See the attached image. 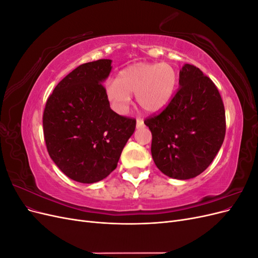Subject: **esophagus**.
Segmentation results:
<instances>
[{
  "mask_svg": "<svg viewBox=\"0 0 258 258\" xmlns=\"http://www.w3.org/2000/svg\"><path fill=\"white\" fill-rule=\"evenodd\" d=\"M142 127H144V121L142 120V119H137V128L139 129V128H142Z\"/></svg>",
  "mask_w": 258,
  "mask_h": 258,
  "instance_id": "obj_1",
  "label": "esophagus"
}]
</instances>
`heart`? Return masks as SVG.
Masks as SVG:
<instances>
[{
  "label": "heart",
  "instance_id": "heart-1",
  "mask_svg": "<svg viewBox=\"0 0 258 258\" xmlns=\"http://www.w3.org/2000/svg\"><path fill=\"white\" fill-rule=\"evenodd\" d=\"M177 85L175 70L168 63H140L122 69L117 80L106 84L105 96L114 111L126 113L136 93L139 106L146 113L162 111L172 99Z\"/></svg>",
  "mask_w": 258,
  "mask_h": 258
}]
</instances>
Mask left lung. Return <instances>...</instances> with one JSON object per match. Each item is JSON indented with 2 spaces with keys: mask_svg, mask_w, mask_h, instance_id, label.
<instances>
[{
  "mask_svg": "<svg viewBox=\"0 0 258 258\" xmlns=\"http://www.w3.org/2000/svg\"><path fill=\"white\" fill-rule=\"evenodd\" d=\"M179 88L160 114L145 119L152 156L163 174L196 177L210 166L224 142L225 108L216 86L198 68L184 64Z\"/></svg>",
  "mask_w": 258,
  "mask_h": 258,
  "instance_id": "8db88e82",
  "label": "left lung"
}]
</instances>
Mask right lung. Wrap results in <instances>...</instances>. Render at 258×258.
<instances>
[{
	"instance_id": "obj_1",
	"label": "right lung",
	"mask_w": 258,
	"mask_h": 258,
	"mask_svg": "<svg viewBox=\"0 0 258 258\" xmlns=\"http://www.w3.org/2000/svg\"><path fill=\"white\" fill-rule=\"evenodd\" d=\"M112 60L88 62L68 74L47 99L44 138L52 161L68 177L91 184L117 167L136 119L115 113L102 83Z\"/></svg>"
}]
</instances>
